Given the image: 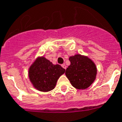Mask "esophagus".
<instances>
[{"label": "esophagus", "mask_w": 122, "mask_h": 122, "mask_svg": "<svg viewBox=\"0 0 122 122\" xmlns=\"http://www.w3.org/2000/svg\"><path fill=\"white\" fill-rule=\"evenodd\" d=\"M61 66H62V67H63V68H64V69H65V70H66V66L64 64H62V65H61Z\"/></svg>", "instance_id": "esophagus-1"}]
</instances>
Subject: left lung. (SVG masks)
Segmentation results:
<instances>
[{
    "label": "left lung",
    "instance_id": "left-lung-1",
    "mask_svg": "<svg viewBox=\"0 0 122 122\" xmlns=\"http://www.w3.org/2000/svg\"><path fill=\"white\" fill-rule=\"evenodd\" d=\"M71 64L66 70V76L75 88L84 90L95 81L97 70L96 65L90 58L76 54L69 58Z\"/></svg>",
    "mask_w": 122,
    "mask_h": 122
}]
</instances>
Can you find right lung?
Here are the masks:
<instances>
[{
	"label": "right lung",
	"mask_w": 122,
	"mask_h": 122,
	"mask_svg": "<svg viewBox=\"0 0 122 122\" xmlns=\"http://www.w3.org/2000/svg\"><path fill=\"white\" fill-rule=\"evenodd\" d=\"M65 70L59 64H53L44 57L36 59L29 70V77L34 87L41 92L53 90Z\"/></svg>",
	"instance_id": "add662e5"
}]
</instances>
